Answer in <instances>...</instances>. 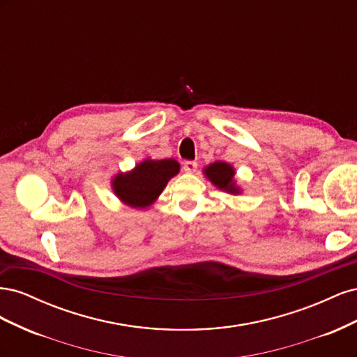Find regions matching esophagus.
Listing matches in <instances>:
<instances>
[{"label": "esophagus", "mask_w": 357, "mask_h": 357, "mask_svg": "<svg viewBox=\"0 0 357 357\" xmlns=\"http://www.w3.org/2000/svg\"><path fill=\"white\" fill-rule=\"evenodd\" d=\"M183 169H185L186 172H190V174H192V172H195L198 169V164L195 160H186L185 164H183Z\"/></svg>", "instance_id": "34e87169"}]
</instances>
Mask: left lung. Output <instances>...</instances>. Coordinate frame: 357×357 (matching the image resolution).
<instances>
[{"label":"left lung","instance_id":"8db88e82","mask_svg":"<svg viewBox=\"0 0 357 357\" xmlns=\"http://www.w3.org/2000/svg\"><path fill=\"white\" fill-rule=\"evenodd\" d=\"M205 174L219 189H225L231 193H240L238 188H235L234 183V169L229 164L225 162H214L208 168H205Z\"/></svg>","mask_w":357,"mask_h":357}]
</instances>
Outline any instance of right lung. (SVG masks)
Returning <instances> with one entry per match:
<instances>
[{
	"label": "right lung",
	"mask_w": 357,
	"mask_h": 357,
	"mask_svg": "<svg viewBox=\"0 0 357 357\" xmlns=\"http://www.w3.org/2000/svg\"><path fill=\"white\" fill-rule=\"evenodd\" d=\"M180 169L174 159L144 160L128 174H119L113 180L116 195L135 208L149 207L164 190L171 177Z\"/></svg>",
	"instance_id": "obj_1"
}]
</instances>
